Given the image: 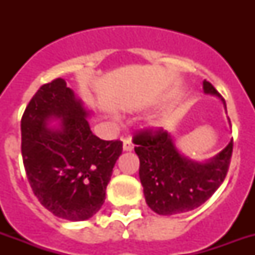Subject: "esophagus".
Listing matches in <instances>:
<instances>
[{
  "instance_id": "esophagus-1",
  "label": "esophagus",
  "mask_w": 255,
  "mask_h": 255,
  "mask_svg": "<svg viewBox=\"0 0 255 255\" xmlns=\"http://www.w3.org/2000/svg\"><path fill=\"white\" fill-rule=\"evenodd\" d=\"M123 149L124 151H132L133 149V144L131 143V140L129 139H124L123 140Z\"/></svg>"
}]
</instances>
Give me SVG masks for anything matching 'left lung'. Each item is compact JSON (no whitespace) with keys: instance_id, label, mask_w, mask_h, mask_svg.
<instances>
[{"instance_id":"left-lung-1","label":"left lung","mask_w":255,"mask_h":255,"mask_svg":"<svg viewBox=\"0 0 255 255\" xmlns=\"http://www.w3.org/2000/svg\"><path fill=\"white\" fill-rule=\"evenodd\" d=\"M205 94L218 96L212 83L204 81ZM226 107V104H225ZM139 156V176L145 202L161 216L185 213L202 205L218 189L229 169L233 139L217 156L205 163L188 159L177 151L163 128L144 129L133 136Z\"/></svg>"}]
</instances>
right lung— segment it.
I'll use <instances>...</instances> for the list:
<instances>
[{
    "mask_svg": "<svg viewBox=\"0 0 255 255\" xmlns=\"http://www.w3.org/2000/svg\"><path fill=\"white\" fill-rule=\"evenodd\" d=\"M88 111L65 79L41 86L21 120L22 159L35 197L63 220L85 221L102 208L120 140H102L90 129ZM59 119L58 128H49Z\"/></svg>",
    "mask_w": 255,
    "mask_h": 255,
    "instance_id": "obj_1",
    "label": "right lung"
}]
</instances>
